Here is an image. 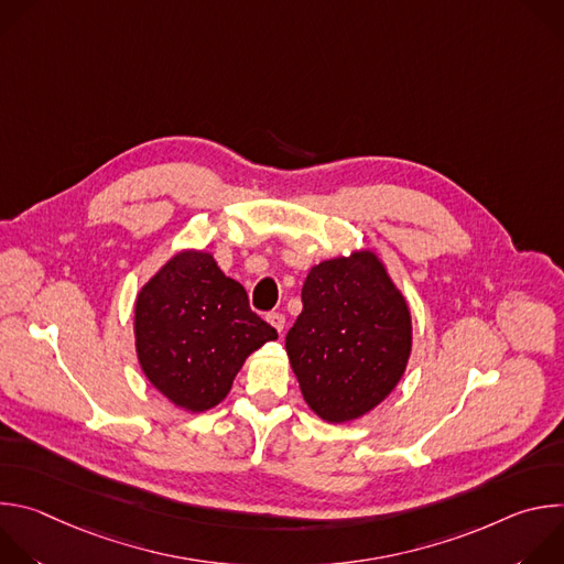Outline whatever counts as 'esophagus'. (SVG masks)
I'll return each mask as SVG.
<instances>
[{
  "instance_id": "1",
  "label": "esophagus",
  "mask_w": 564,
  "mask_h": 564,
  "mask_svg": "<svg viewBox=\"0 0 564 564\" xmlns=\"http://www.w3.org/2000/svg\"><path fill=\"white\" fill-rule=\"evenodd\" d=\"M268 321L276 328V333H283V328H285V314L283 312H270Z\"/></svg>"
}]
</instances>
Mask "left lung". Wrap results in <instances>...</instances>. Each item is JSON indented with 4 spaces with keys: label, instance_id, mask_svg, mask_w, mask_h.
Masks as SVG:
<instances>
[{
    "label": "left lung",
    "instance_id": "left-lung-1",
    "mask_svg": "<svg viewBox=\"0 0 564 564\" xmlns=\"http://www.w3.org/2000/svg\"><path fill=\"white\" fill-rule=\"evenodd\" d=\"M285 350L307 406L341 424L372 411L411 355V312L372 252L310 270Z\"/></svg>",
    "mask_w": 564,
    "mask_h": 564
}]
</instances>
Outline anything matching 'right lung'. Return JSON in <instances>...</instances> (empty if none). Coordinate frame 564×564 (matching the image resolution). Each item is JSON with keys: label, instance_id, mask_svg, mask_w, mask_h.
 <instances>
[{"label": "right lung", "instance_id": "obj_1", "mask_svg": "<svg viewBox=\"0 0 564 564\" xmlns=\"http://www.w3.org/2000/svg\"><path fill=\"white\" fill-rule=\"evenodd\" d=\"M133 330L147 379L192 413L223 401L246 357L279 337L207 252L176 254L140 290Z\"/></svg>", "mask_w": 564, "mask_h": 564}]
</instances>
